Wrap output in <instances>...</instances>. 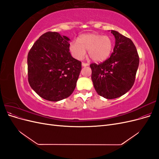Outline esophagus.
Listing matches in <instances>:
<instances>
[{
    "label": "esophagus",
    "instance_id": "esophagus-1",
    "mask_svg": "<svg viewBox=\"0 0 159 159\" xmlns=\"http://www.w3.org/2000/svg\"><path fill=\"white\" fill-rule=\"evenodd\" d=\"M81 65H82V66H83V67H86V66H89V64H85V63H84V62H83L82 64H81Z\"/></svg>",
    "mask_w": 159,
    "mask_h": 159
}]
</instances>
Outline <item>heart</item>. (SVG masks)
I'll return each mask as SVG.
<instances>
[{
    "mask_svg": "<svg viewBox=\"0 0 159 159\" xmlns=\"http://www.w3.org/2000/svg\"><path fill=\"white\" fill-rule=\"evenodd\" d=\"M79 42L70 43V50L75 58L82 60L86 51L88 50L90 58L96 62L107 60L113 48V41L108 36H102L95 33L86 34L79 37Z\"/></svg>",
    "mask_w": 159,
    "mask_h": 159,
    "instance_id": "1",
    "label": "heart"
}]
</instances>
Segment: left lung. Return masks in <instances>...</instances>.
<instances>
[{"label": "left lung", "mask_w": 159, "mask_h": 159, "mask_svg": "<svg viewBox=\"0 0 159 159\" xmlns=\"http://www.w3.org/2000/svg\"><path fill=\"white\" fill-rule=\"evenodd\" d=\"M113 52L99 64H91V80L97 93L108 99L121 97L129 91L135 80L139 64L137 48L132 40L115 30Z\"/></svg>", "instance_id": "8db88e82"}]
</instances>
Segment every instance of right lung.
Wrapping results in <instances>:
<instances>
[{
    "instance_id": "add662e5",
    "label": "right lung",
    "mask_w": 159,
    "mask_h": 159,
    "mask_svg": "<svg viewBox=\"0 0 159 159\" xmlns=\"http://www.w3.org/2000/svg\"><path fill=\"white\" fill-rule=\"evenodd\" d=\"M69 40L58 32H48L28 52V82L38 95L50 102L73 93L81 70V61L71 56Z\"/></svg>"
}]
</instances>
